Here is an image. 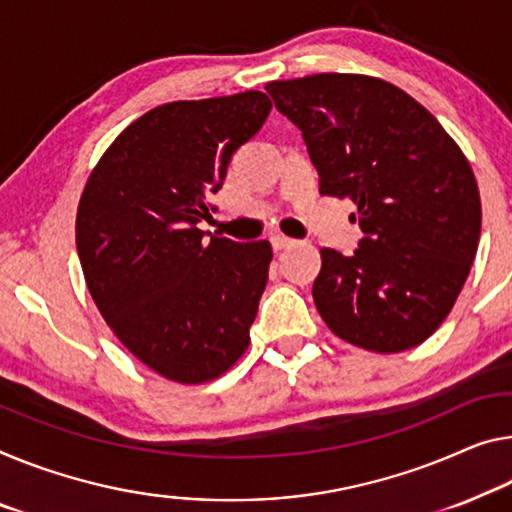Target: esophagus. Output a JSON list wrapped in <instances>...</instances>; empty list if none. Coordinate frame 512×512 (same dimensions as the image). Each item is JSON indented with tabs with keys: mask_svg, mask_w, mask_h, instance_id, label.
<instances>
[{
	"mask_svg": "<svg viewBox=\"0 0 512 512\" xmlns=\"http://www.w3.org/2000/svg\"><path fill=\"white\" fill-rule=\"evenodd\" d=\"M270 242H272L274 251H281V249H286L290 245H295V240L293 238H286V235H272Z\"/></svg>",
	"mask_w": 512,
	"mask_h": 512,
	"instance_id": "esophagus-1",
	"label": "esophagus"
}]
</instances>
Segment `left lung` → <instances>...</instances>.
Segmentation results:
<instances>
[{
    "instance_id": "8db88e82",
    "label": "left lung",
    "mask_w": 512,
    "mask_h": 512,
    "mask_svg": "<svg viewBox=\"0 0 512 512\" xmlns=\"http://www.w3.org/2000/svg\"><path fill=\"white\" fill-rule=\"evenodd\" d=\"M302 130L320 194L350 196L364 238L322 249L313 302L357 348L403 352L458 300L481 238V196L465 153L426 107L368 75L320 73L265 84Z\"/></svg>"
}]
</instances>
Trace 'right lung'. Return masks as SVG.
I'll return each instance as SVG.
<instances>
[{
  "label": "right lung",
  "instance_id": "obj_1",
  "mask_svg": "<svg viewBox=\"0 0 512 512\" xmlns=\"http://www.w3.org/2000/svg\"><path fill=\"white\" fill-rule=\"evenodd\" d=\"M270 109L261 91L167 102L130 123L86 180L75 222L86 286L125 348L167 380H215L249 345L270 242L203 240L199 222Z\"/></svg>",
  "mask_w": 512,
  "mask_h": 512
}]
</instances>
